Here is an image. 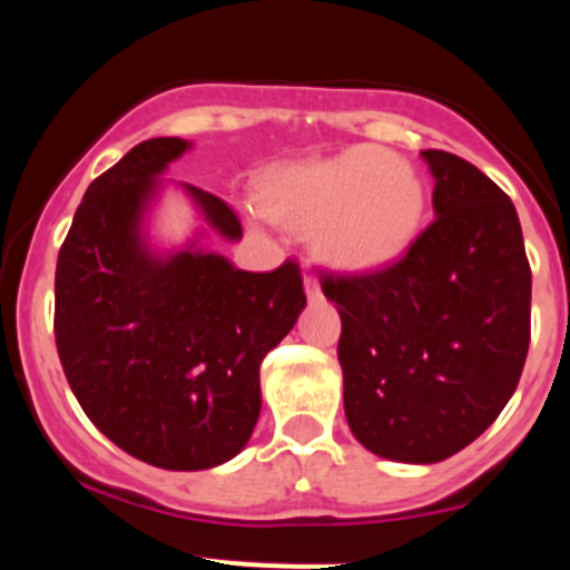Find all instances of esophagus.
Here are the masks:
<instances>
[{"label": "esophagus", "instance_id": "esophagus-1", "mask_svg": "<svg viewBox=\"0 0 570 570\" xmlns=\"http://www.w3.org/2000/svg\"><path fill=\"white\" fill-rule=\"evenodd\" d=\"M305 294H307V299H311V303L322 299V286H318V281L313 278L311 273H307V276H305Z\"/></svg>", "mask_w": 570, "mask_h": 570}]
</instances>
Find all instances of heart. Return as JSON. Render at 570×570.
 <instances>
[{
    "instance_id": "obj_1",
    "label": "heart",
    "mask_w": 570,
    "mask_h": 570,
    "mask_svg": "<svg viewBox=\"0 0 570 570\" xmlns=\"http://www.w3.org/2000/svg\"><path fill=\"white\" fill-rule=\"evenodd\" d=\"M265 203L273 217L313 227L316 248L330 263L372 271L394 263L415 240L426 187L399 155L353 147L276 176Z\"/></svg>"
}]
</instances>
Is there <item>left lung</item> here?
<instances>
[{
    "label": "left lung",
    "mask_w": 570,
    "mask_h": 570,
    "mask_svg": "<svg viewBox=\"0 0 570 570\" xmlns=\"http://www.w3.org/2000/svg\"><path fill=\"white\" fill-rule=\"evenodd\" d=\"M436 219L396 263L322 271L337 305L348 426L402 463L455 455L512 399L531 345V265L509 195L480 168L423 149Z\"/></svg>",
    "instance_id": "left-lung-1"
}]
</instances>
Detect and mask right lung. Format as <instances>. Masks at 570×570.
<instances>
[{
    "mask_svg": "<svg viewBox=\"0 0 570 570\" xmlns=\"http://www.w3.org/2000/svg\"><path fill=\"white\" fill-rule=\"evenodd\" d=\"M187 147L141 141L90 181L56 265V348L77 402L117 448L171 472L244 450L263 402L259 364L307 303L294 259L248 273L200 248L149 254L144 208ZM185 187L214 230L244 235L225 200Z\"/></svg>",
    "mask_w": 570,
    "mask_h": 570,
    "instance_id": "obj_1",
    "label": "right lung"
}]
</instances>
